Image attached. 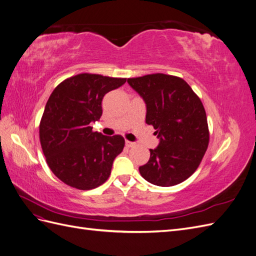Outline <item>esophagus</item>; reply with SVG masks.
I'll list each match as a JSON object with an SVG mask.
<instances>
[{
    "instance_id": "1",
    "label": "esophagus",
    "mask_w": 256,
    "mask_h": 256,
    "mask_svg": "<svg viewBox=\"0 0 256 256\" xmlns=\"http://www.w3.org/2000/svg\"><path fill=\"white\" fill-rule=\"evenodd\" d=\"M125 144H126V146H127V147H134V146L136 145V143H134V142H130V141H126V142H125Z\"/></svg>"
}]
</instances>
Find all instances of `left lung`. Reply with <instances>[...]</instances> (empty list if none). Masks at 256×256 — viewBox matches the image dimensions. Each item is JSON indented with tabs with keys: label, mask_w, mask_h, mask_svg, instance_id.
Here are the masks:
<instances>
[{
	"label": "left lung",
	"mask_w": 256,
	"mask_h": 256,
	"mask_svg": "<svg viewBox=\"0 0 256 256\" xmlns=\"http://www.w3.org/2000/svg\"><path fill=\"white\" fill-rule=\"evenodd\" d=\"M146 104V124L159 138L138 168L145 180L170 187L187 180L202 161L209 142L206 112L190 85L178 76L154 74L127 80Z\"/></svg>",
	"instance_id": "left-lung-1"
}]
</instances>
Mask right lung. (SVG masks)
<instances>
[{"label": "right lung", "mask_w": 256, "mask_h": 256, "mask_svg": "<svg viewBox=\"0 0 256 256\" xmlns=\"http://www.w3.org/2000/svg\"><path fill=\"white\" fill-rule=\"evenodd\" d=\"M126 80L80 74L60 83L50 95L40 125L42 148L53 174L70 187L90 190L109 178L125 140L94 132L90 125L102 115L106 92Z\"/></svg>", "instance_id": "1"}]
</instances>
